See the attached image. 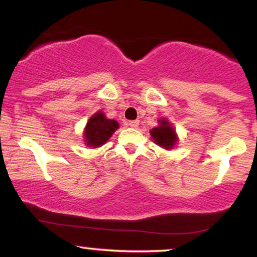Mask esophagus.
Wrapping results in <instances>:
<instances>
[{
  "label": "esophagus",
  "instance_id": "obj_1",
  "mask_svg": "<svg viewBox=\"0 0 257 257\" xmlns=\"http://www.w3.org/2000/svg\"><path fill=\"white\" fill-rule=\"evenodd\" d=\"M127 125L130 126V127H138L139 121H138V120H132V121L127 122Z\"/></svg>",
  "mask_w": 257,
  "mask_h": 257
}]
</instances>
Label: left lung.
Masks as SVG:
<instances>
[{
	"instance_id": "obj_1",
	"label": "left lung",
	"mask_w": 257,
	"mask_h": 257,
	"mask_svg": "<svg viewBox=\"0 0 257 257\" xmlns=\"http://www.w3.org/2000/svg\"><path fill=\"white\" fill-rule=\"evenodd\" d=\"M150 136L158 147L166 150H172L179 143V137H177L175 128L167 118L158 119V126L150 130Z\"/></svg>"
}]
</instances>
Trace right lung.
Instances as JSON below:
<instances>
[{"instance_id": "add662e5", "label": "right lung", "mask_w": 257, "mask_h": 257, "mask_svg": "<svg viewBox=\"0 0 257 257\" xmlns=\"http://www.w3.org/2000/svg\"><path fill=\"white\" fill-rule=\"evenodd\" d=\"M119 128L116 120L106 118L102 110H97L87 121L83 131L85 147L100 148L108 142L114 132Z\"/></svg>"}]
</instances>
